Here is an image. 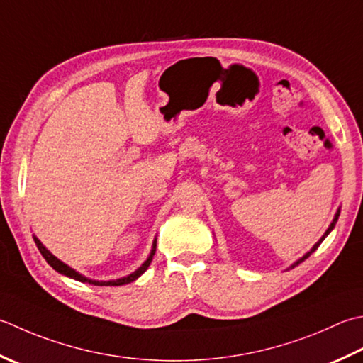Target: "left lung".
Returning <instances> with one entry per match:
<instances>
[{
    "mask_svg": "<svg viewBox=\"0 0 363 363\" xmlns=\"http://www.w3.org/2000/svg\"><path fill=\"white\" fill-rule=\"evenodd\" d=\"M338 216H340V211H338V212H337V216H335V218H333V222H332V223H330V226H329V230H328V231H325V234H324V236H323V238H321V240H319V242H318V244H316V245H315V247H313V248H311V252H308V253H307V255H305V257H303V258H301V259H299V261H297V262H296V264H294V266H297V264H299V262H302V261H303V259H307V258H308V257H310V255H311V253H313V252H315V250H316V248H318V247H319V244H321V242H323V240H324V239H325V236H328V234H329V233H330V231H332V230H333V226H335V223H337V220H338ZM294 266H293V267H294Z\"/></svg>",
    "mask_w": 363,
    "mask_h": 363,
    "instance_id": "8db88e82",
    "label": "left lung"
}]
</instances>
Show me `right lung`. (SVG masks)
Returning <instances> with one entry per match:
<instances>
[{"instance_id":"add662e5","label":"right lung","mask_w":363,"mask_h":363,"mask_svg":"<svg viewBox=\"0 0 363 363\" xmlns=\"http://www.w3.org/2000/svg\"><path fill=\"white\" fill-rule=\"evenodd\" d=\"M34 242H35V245H38L39 252L42 253V257L45 258V261L48 262L50 266H52V267L55 269L56 272H60V274L66 275V277H70V279H75V280H78V281H83V283L88 281V283H91V285H97V286H121V285H127V283L137 280L141 274H145V271L149 267V264H151L152 257H154V253H155V240H154V247H152L151 255H149V258H147V259L143 262V264H141V267L137 269V271H135L133 274L124 277V279L113 280V281H96V280H89V279H86V277H83V275H80L78 272H75L74 269H70L67 264H64L62 261H60L58 258L53 257V255L50 253V252L47 250V248L40 244V240H39L38 238H34Z\"/></svg>"}]
</instances>
